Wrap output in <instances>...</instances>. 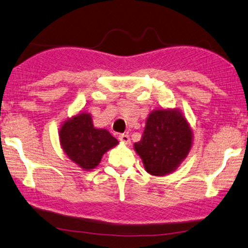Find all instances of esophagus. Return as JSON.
Here are the masks:
<instances>
[{
	"instance_id": "esophagus-1",
	"label": "esophagus",
	"mask_w": 248,
	"mask_h": 248,
	"mask_svg": "<svg viewBox=\"0 0 248 248\" xmlns=\"http://www.w3.org/2000/svg\"><path fill=\"white\" fill-rule=\"evenodd\" d=\"M119 140L124 144L131 143V139H129V136L127 135V134H121V135H119Z\"/></svg>"
}]
</instances>
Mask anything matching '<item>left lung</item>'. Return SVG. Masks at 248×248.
<instances>
[{"label": "left lung", "instance_id": "8db88e82", "mask_svg": "<svg viewBox=\"0 0 248 248\" xmlns=\"http://www.w3.org/2000/svg\"><path fill=\"white\" fill-rule=\"evenodd\" d=\"M193 133L178 108H158L148 114L143 135L134 144L145 170L153 176L173 172L191 151Z\"/></svg>", "mask_w": 248, "mask_h": 248}]
</instances>
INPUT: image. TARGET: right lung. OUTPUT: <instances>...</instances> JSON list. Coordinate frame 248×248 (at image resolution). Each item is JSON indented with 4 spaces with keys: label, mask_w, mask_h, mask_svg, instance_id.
<instances>
[{
    "label": "right lung",
    "mask_w": 248,
    "mask_h": 248,
    "mask_svg": "<svg viewBox=\"0 0 248 248\" xmlns=\"http://www.w3.org/2000/svg\"><path fill=\"white\" fill-rule=\"evenodd\" d=\"M59 141L69 159L86 171L96 168L104 154L119 145L107 129L94 127L88 112H79L62 122Z\"/></svg>",
    "instance_id": "add662e5"
}]
</instances>
